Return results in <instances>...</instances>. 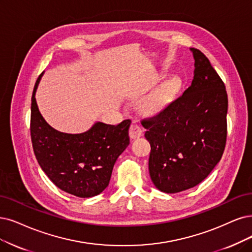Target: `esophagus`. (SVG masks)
Here are the masks:
<instances>
[{
  "mask_svg": "<svg viewBox=\"0 0 252 252\" xmlns=\"http://www.w3.org/2000/svg\"><path fill=\"white\" fill-rule=\"evenodd\" d=\"M142 134H143V131H142V127L140 126V125L137 123L132 124L131 127H129V137H131L132 139H137L139 137H141Z\"/></svg>",
  "mask_w": 252,
  "mask_h": 252,
  "instance_id": "obj_1",
  "label": "esophagus"
}]
</instances>
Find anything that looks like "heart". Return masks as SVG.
Listing matches in <instances>:
<instances>
[{
    "instance_id": "heart-1",
    "label": "heart",
    "mask_w": 252,
    "mask_h": 252,
    "mask_svg": "<svg viewBox=\"0 0 252 252\" xmlns=\"http://www.w3.org/2000/svg\"><path fill=\"white\" fill-rule=\"evenodd\" d=\"M179 89V81L175 78L167 80L155 94L143 102V111L147 114H155L159 112Z\"/></svg>"
}]
</instances>
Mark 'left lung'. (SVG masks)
Returning a JSON list of instances; mask_svg holds the SVG:
<instances>
[{
  "label": "left lung",
  "mask_w": 252,
  "mask_h": 252,
  "mask_svg": "<svg viewBox=\"0 0 252 252\" xmlns=\"http://www.w3.org/2000/svg\"><path fill=\"white\" fill-rule=\"evenodd\" d=\"M194 77L183 94L156 116L142 120L151 144V179L165 193L201 183L219 163L226 143L227 93L209 59L190 48Z\"/></svg>",
  "instance_id": "1"
}]
</instances>
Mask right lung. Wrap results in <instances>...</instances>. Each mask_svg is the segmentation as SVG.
<instances>
[{"label": "right lung", "instance_id": "right-lung-1", "mask_svg": "<svg viewBox=\"0 0 252 252\" xmlns=\"http://www.w3.org/2000/svg\"><path fill=\"white\" fill-rule=\"evenodd\" d=\"M43 72L37 79L31 104V139L41 169L59 189L87 198L98 195L109 185L117 158L129 144L132 121L106 125L97 121L81 134L62 133L40 114L35 94Z\"/></svg>", "mask_w": 252, "mask_h": 252}]
</instances>
